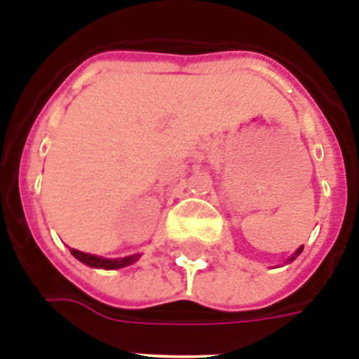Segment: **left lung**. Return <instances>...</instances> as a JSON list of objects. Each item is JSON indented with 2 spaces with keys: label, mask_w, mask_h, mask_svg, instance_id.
I'll return each mask as SVG.
<instances>
[{
  "label": "left lung",
  "mask_w": 359,
  "mask_h": 359,
  "mask_svg": "<svg viewBox=\"0 0 359 359\" xmlns=\"http://www.w3.org/2000/svg\"><path fill=\"white\" fill-rule=\"evenodd\" d=\"M302 250H304V246H300V248H298V250H297V252H294V253H293V255H291V257H290V259H287V261H286V262H293V261H294V259H297V257H298V255H300V253H302Z\"/></svg>",
  "instance_id": "1"
}]
</instances>
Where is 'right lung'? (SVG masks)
Instances as JSON below:
<instances>
[{"instance_id":"right-lung-1","label":"right lung","mask_w":359,"mask_h":359,"mask_svg":"<svg viewBox=\"0 0 359 359\" xmlns=\"http://www.w3.org/2000/svg\"><path fill=\"white\" fill-rule=\"evenodd\" d=\"M72 255L81 261L82 264L90 266V268H102V269H120L126 268V266L135 264L138 259H140V253H135V255H128V257H120V259H106V257H98L93 255V253H84L79 252L75 248H69Z\"/></svg>"}]
</instances>
